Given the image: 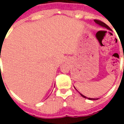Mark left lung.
Here are the masks:
<instances>
[{
    "label": "left lung",
    "mask_w": 124,
    "mask_h": 124,
    "mask_svg": "<svg viewBox=\"0 0 124 124\" xmlns=\"http://www.w3.org/2000/svg\"><path fill=\"white\" fill-rule=\"evenodd\" d=\"M94 22L96 23V24H98V26H102V27H103V28H106L107 30H110V31H111V29L109 27V26L107 25V24H106L104 22H102V21H100V20H94ZM76 89V88H75ZM80 94V95H81L82 97H84V98H87V99H89V100H98V98H87V97H86L85 96H84V95H83L82 94H81L80 93H79Z\"/></svg>",
    "instance_id": "obj_1"
}]
</instances>
